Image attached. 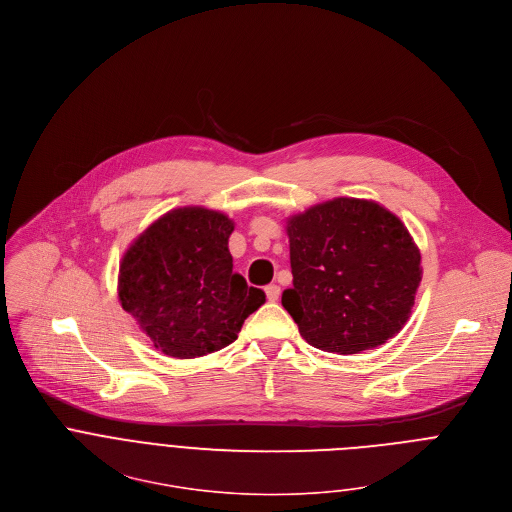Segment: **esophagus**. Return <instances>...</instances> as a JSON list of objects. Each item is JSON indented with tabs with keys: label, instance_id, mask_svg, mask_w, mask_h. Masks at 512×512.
Listing matches in <instances>:
<instances>
[{
	"label": "esophagus",
	"instance_id": "esophagus-1",
	"mask_svg": "<svg viewBox=\"0 0 512 512\" xmlns=\"http://www.w3.org/2000/svg\"><path fill=\"white\" fill-rule=\"evenodd\" d=\"M265 293H267V299H269V301H277L279 295H281V287L275 285V283H271V285L265 287Z\"/></svg>",
	"mask_w": 512,
	"mask_h": 512
}]
</instances>
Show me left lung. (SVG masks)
<instances>
[{
	"instance_id": "obj_1",
	"label": "left lung",
	"mask_w": 512,
	"mask_h": 512,
	"mask_svg": "<svg viewBox=\"0 0 512 512\" xmlns=\"http://www.w3.org/2000/svg\"><path fill=\"white\" fill-rule=\"evenodd\" d=\"M293 287L281 303L317 350L360 354L408 321L422 281L404 223L374 201L339 197L287 221Z\"/></svg>"
}]
</instances>
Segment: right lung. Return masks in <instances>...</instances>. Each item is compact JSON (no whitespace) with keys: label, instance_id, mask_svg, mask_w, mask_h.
<instances>
[{"label":"right lung","instance_id":"1","mask_svg":"<svg viewBox=\"0 0 512 512\" xmlns=\"http://www.w3.org/2000/svg\"><path fill=\"white\" fill-rule=\"evenodd\" d=\"M231 233L227 215L183 207L154 221L124 253L122 309L162 354L189 360L227 348L265 303V293L233 271Z\"/></svg>","mask_w":512,"mask_h":512}]
</instances>
